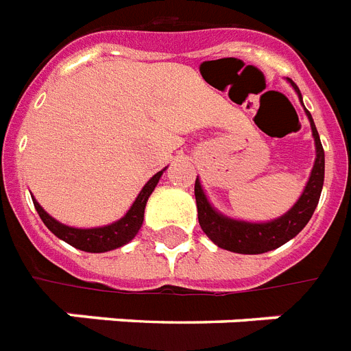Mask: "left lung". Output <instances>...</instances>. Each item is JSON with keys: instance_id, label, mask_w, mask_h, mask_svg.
I'll list each match as a JSON object with an SVG mask.
<instances>
[{"instance_id": "obj_1", "label": "left lung", "mask_w": 351, "mask_h": 351, "mask_svg": "<svg viewBox=\"0 0 351 351\" xmlns=\"http://www.w3.org/2000/svg\"><path fill=\"white\" fill-rule=\"evenodd\" d=\"M288 82L293 87L295 93L299 95V100L302 104V95H300L299 87L289 78ZM304 112L310 120L311 134L315 140V164H313V169L310 173V178L306 182L302 195L282 217L267 220V222H245V220L226 217L224 213H220L211 206L197 176L195 198H197L198 222H200L204 233L208 234L219 247L233 251V253H242V255L266 253V251L277 250L282 244H286L288 240L297 237L300 231L304 230V226L310 222L311 215L315 211L319 198H321L322 184H324V149H322L321 138H319L317 127L313 123V118L306 107Z\"/></svg>"}]
</instances>
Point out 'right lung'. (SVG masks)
<instances>
[{
  "mask_svg": "<svg viewBox=\"0 0 351 351\" xmlns=\"http://www.w3.org/2000/svg\"><path fill=\"white\" fill-rule=\"evenodd\" d=\"M164 171H158L153 178H149V182L142 187V191L138 193L136 200L132 202V206L127 209V213L118 219L117 222L107 226H100V228H73V226H65L62 222H58L56 219H52L51 215L47 213L45 209L41 208L40 204L36 202V198H32L34 208L40 215V219L43 220V224L56 234L58 239H62L63 242H67L76 250L87 251V253H106V251L117 250L125 245L127 242H131L136 233L140 231L143 224V211H145V204H147L151 193L154 191V187L158 184L160 176L164 175Z\"/></svg>",
  "mask_w": 351,
  "mask_h": 351,
  "instance_id": "obj_1",
  "label": "right lung"
}]
</instances>
